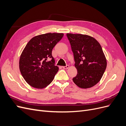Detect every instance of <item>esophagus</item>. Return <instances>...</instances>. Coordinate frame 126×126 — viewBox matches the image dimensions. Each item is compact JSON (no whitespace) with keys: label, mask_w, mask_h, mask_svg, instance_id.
<instances>
[{"label":"esophagus","mask_w":126,"mask_h":126,"mask_svg":"<svg viewBox=\"0 0 126 126\" xmlns=\"http://www.w3.org/2000/svg\"><path fill=\"white\" fill-rule=\"evenodd\" d=\"M69 65H67L66 66H63V69H67L68 68H69Z\"/></svg>","instance_id":"obj_1"}]
</instances>
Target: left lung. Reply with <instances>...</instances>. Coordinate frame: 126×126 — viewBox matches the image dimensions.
<instances>
[{
  "label": "left lung",
  "instance_id": "left-lung-1",
  "mask_svg": "<svg viewBox=\"0 0 126 126\" xmlns=\"http://www.w3.org/2000/svg\"><path fill=\"white\" fill-rule=\"evenodd\" d=\"M74 53L77 75L72 79L79 88L87 89L100 80L107 67L101 45L94 37L82 34L67 33Z\"/></svg>",
  "mask_w": 126,
  "mask_h": 126
}]
</instances>
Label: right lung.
Returning <instances> with one entry per match:
<instances>
[{
  "label": "right lung",
  "mask_w": 126,
  "mask_h": 126,
  "mask_svg": "<svg viewBox=\"0 0 126 126\" xmlns=\"http://www.w3.org/2000/svg\"><path fill=\"white\" fill-rule=\"evenodd\" d=\"M63 33H47L29 40L20 57L19 69L25 81L37 89L46 87L54 80L59 70L55 65L52 50L62 39ZM52 60L48 61L47 58Z\"/></svg>",
  "instance_id": "1"
}]
</instances>
